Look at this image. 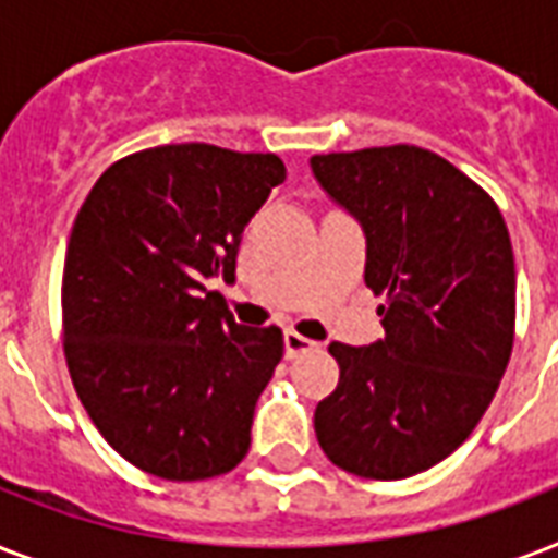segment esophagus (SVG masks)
Returning <instances> with one entry per match:
<instances>
[{
    "label": "esophagus",
    "instance_id": "34e87169",
    "mask_svg": "<svg viewBox=\"0 0 558 558\" xmlns=\"http://www.w3.org/2000/svg\"><path fill=\"white\" fill-rule=\"evenodd\" d=\"M315 348H318V344H315L313 339L301 336V332H295V330L283 332V350H287V359H295V356H301V353H310V350H315Z\"/></svg>",
    "mask_w": 558,
    "mask_h": 558
}]
</instances>
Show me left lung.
Segmentation results:
<instances>
[{
	"label": "left lung",
	"mask_w": 558,
	"mask_h": 558,
	"mask_svg": "<svg viewBox=\"0 0 558 558\" xmlns=\"http://www.w3.org/2000/svg\"><path fill=\"white\" fill-rule=\"evenodd\" d=\"M310 168L365 231V283L385 298V339L330 344L341 376L315 408V437L350 475L411 477L466 440L507 371L510 231L484 187L423 147L330 153Z\"/></svg>",
	"instance_id": "1"
}]
</instances>
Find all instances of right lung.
<instances>
[{"mask_svg":"<svg viewBox=\"0 0 558 558\" xmlns=\"http://www.w3.org/2000/svg\"><path fill=\"white\" fill-rule=\"evenodd\" d=\"M287 179L275 153L165 144L104 170L69 236L63 348L104 440L165 481L222 475L252 446L283 356L205 283H234L248 219Z\"/></svg>","mask_w":558,"mask_h":558,"instance_id":"obj_1","label":"right lung"}]
</instances>
